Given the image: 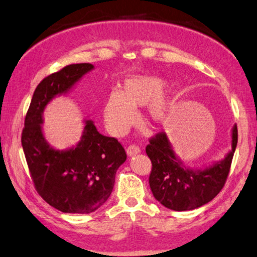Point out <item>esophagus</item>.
<instances>
[{"label":"esophagus","instance_id":"1","mask_svg":"<svg viewBox=\"0 0 257 257\" xmlns=\"http://www.w3.org/2000/svg\"><path fill=\"white\" fill-rule=\"evenodd\" d=\"M141 153V148H139L138 146H136V145H132V146H129L127 148V154L128 156H135L137 155V154Z\"/></svg>","mask_w":257,"mask_h":257}]
</instances>
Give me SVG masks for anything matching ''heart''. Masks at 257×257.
Listing matches in <instances>:
<instances>
[{
    "label": "heart",
    "mask_w": 257,
    "mask_h": 257,
    "mask_svg": "<svg viewBox=\"0 0 257 257\" xmlns=\"http://www.w3.org/2000/svg\"><path fill=\"white\" fill-rule=\"evenodd\" d=\"M166 82L154 75H135L125 78L120 91H112L105 101L103 116L106 129L116 137L124 136L137 123L136 108L146 106L147 118L154 125L170 120L175 104V94L165 92Z\"/></svg>",
    "instance_id": "b5f03b06"
}]
</instances>
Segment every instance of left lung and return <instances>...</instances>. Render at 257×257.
I'll return each instance as SVG.
<instances>
[{
  "instance_id": "obj_1",
  "label": "left lung",
  "mask_w": 257,
  "mask_h": 257,
  "mask_svg": "<svg viewBox=\"0 0 257 257\" xmlns=\"http://www.w3.org/2000/svg\"><path fill=\"white\" fill-rule=\"evenodd\" d=\"M237 139L235 124L231 129V149L226 156L203 169H191L176 155L166 133L157 134L146 147L153 164L149 186L154 197L175 211L193 210L211 201L225 185Z\"/></svg>"
}]
</instances>
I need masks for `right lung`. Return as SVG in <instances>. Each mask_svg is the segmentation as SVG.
I'll use <instances>...</instances> for the list:
<instances>
[{"mask_svg":"<svg viewBox=\"0 0 257 257\" xmlns=\"http://www.w3.org/2000/svg\"><path fill=\"white\" fill-rule=\"evenodd\" d=\"M94 69L73 64L51 74L36 87L22 130V148L37 192L46 202L66 213H91L109 199L115 173L127 160L115 138L101 135L92 120L84 121L75 146L56 149L43 132L44 110L56 96L65 95Z\"/></svg>","mask_w":257,"mask_h":257,"instance_id":"add662e5","label":"right lung"}]
</instances>
